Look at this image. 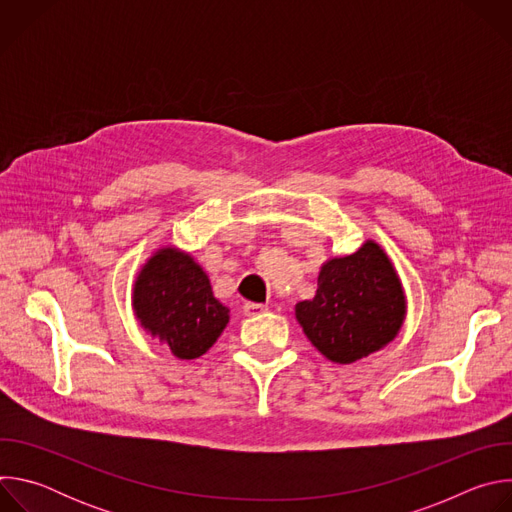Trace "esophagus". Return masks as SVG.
Here are the masks:
<instances>
[{
    "instance_id": "1",
    "label": "esophagus",
    "mask_w": 512,
    "mask_h": 512,
    "mask_svg": "<svg viewBox=\"0 0 512 512\" xmlns=\"http://www.w3.org/2000/svg\"><path fill=\"white\" fill-rule=\"evenodd\" d=\"M243 312H245V316H259V314L267 312V306H263V304H253V302H247V304L243 306Z\"/></svg>"
}]
</instances>
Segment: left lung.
Listing matches in <instances>:
<instances>
[{
    "label": "left lung",
    "mask_w": 512,
    "mask_h": 512,
    "mask_svg": "<svg viewBox=\"0 0 512 512\" xmlns=\"http://www.w3.org/2000/svg\"><path fill=\"white\" fill-rule=\"evenodd\" d=\"M407 316L403 283L373 239L346 257L328 259L312 300L296 304L308 340L332 362L350 364L395 340Z\"/></svg>",
    "instance_id": "8db88e82"
}]
</instances>
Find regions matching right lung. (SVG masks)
Returning <instances> with one entry per match:
<instances>
[{
	"mask_svg": "<svg viewBox=\"0 0 512 512\" xmlns=\"http://www.w3.org/2000/svg\"><path fill=\"white\" fill-rule=\"evenodd\" d=\"M131 308L145 332L184 360L208 352L231 318V310L214 298L206 271L172 245L158 249L139 269Z\"/></svg>",
	"mask_w": 512,
	"mask_h": 512,
	"instance_id": "right-lung-1",
	"label": "right lung"
}]
</instances>
